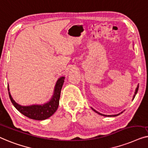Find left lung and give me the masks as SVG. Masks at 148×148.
Segmentation results:
<instances>
[{
    "label": "left lung",
    "instance_id": "left-lung-1",
    "mask_svg": "<svg viewBox=\"0 0 148 148\" xmlns=\"http://www.w3.org/2000/svg\"><path fill=\"white\" fill-rule=\"evenodd\" d=\"M138 88H139V85H137V88H136V92H135V95H134V99L135 98V97H136V94H137V91H138ZM92 110H93V111H94L95 112H96V113H97L98 114H99V115H103V116H117V115H119V114H118V115H103V114H101V113H99V112L96 111L95 109H92Z\"/></svg>",
    "mask_w": 148,
    "mask_h": 148
}]
</instances>
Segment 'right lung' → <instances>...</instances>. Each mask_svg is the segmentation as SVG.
Returning <instances> with one entry per match:
<instances>
[{"instance_id":"right-lung-1","label":"right lung","mask_w":148,"mask_h":148,"mask_svg":"<svg viewBox=\"0 0 148 148\" xmlns=\"http://www.w3.org/2000/svg\"><path fill=\"white\" fill-rule=\"evenodd\" d=\"M64 77H61L58 79L55 86L53 95L51 99L48 103L43 105H32V106H21L18 105L12 99L11 94L9 92L10 99L14 107L22 113L23 115L27 117L35 120H44L49 118L55 113L59 105V100L60 93L64 82ZM8 90L9 88L8 87Z\"/></svg>"}]
</instances>
